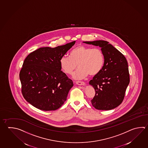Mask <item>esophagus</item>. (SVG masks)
I'll return each mask as SVG.
<instances>
[{"label": "esophagus", "mask_w": 148, "mask_h": 148, "mask_svg": "<svg viewBox=\"0 0 148 148\" xmlns=\"http://www.w3.org/2000/svg\"><path fill=\"white\" fill-rule=\"evenodd\" d=\"M76 84H77V85H79V86H81V85H82V86H84L85 85V83L83 82H80V81H76L75 82Z\"/></svg>", "instance_id": "esophagus-1"}]
</instances>
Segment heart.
<instances>
[{
	"instance_id": "1",
	"label": "heart",
	"mask_w": 148,
	"mask_h": 148,
	"mask_svg": "<svg viewBox=\"0 0 148 148\" xmlns=\"http://www.w3.org/2000/svg\"><path fill=\"white\" fill-rule=\"evenodd\" d=\"M104 57L103 52L98 48L79 45L70 53V56H64L60 60L62 70L67 74H72L77 67H79L73 77L78 79L84 78L89 74L96 75L103 67Z\"/></svg>"
}]
</instances>
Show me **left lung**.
Masks as SVG:
<instances>
[{"label":"left lung","instance_id":"1","mask_svg":"<svg viewBox=\"0 0 148 148\" xmlns=\"http://www.w3.org/2000/svg\"><path fill=\"white\" fill-rule=\"evenodd\" d=\"M83 42L101 47L104 57L103 69L89 81L95 90V96L91 100L92 106L98 110L114 109L123 102L130 82L127 61L120 51L106 41Z\"/></svg>","mask_w":148,"mask_h":148}]
</instances>
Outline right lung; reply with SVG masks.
Returning a JSON list of instances; mask_svg holds the SVG:
<instances>
[{
  "label": "right lung",
  "mask_w": 148,
  "mask_h": 148,
  "mask_svg": "<svg viewBox=\"0 0 148 148\" xmlns=\"http://www.w3.org/2000/svg\"><path fill=\"white\" fill-rule=\"evenodd\" d=\"M75 41L57 47H40L25 58L20 72L21 92L29 103L38 109H59L66 101L73 81L63 72L60 60Z\"/></svg>",
  "instance_id": "obj_1"
}]
</instances>
